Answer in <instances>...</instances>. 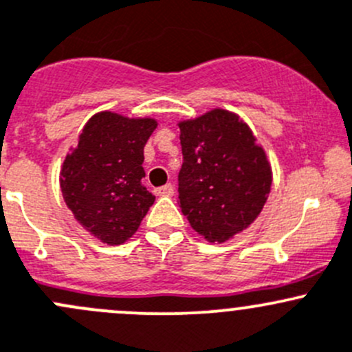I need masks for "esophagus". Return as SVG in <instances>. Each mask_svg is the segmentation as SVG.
<instances>
[{
	"mask_svg": "<svg viewBox=\"0 0 352 352\" xmlns=\"http://www.w3.org/2000/svg\"><path fill=\"white\" fill-rule=\"evenodd\" d=\"M173 193H175V186H173L171 183L155 188V195H159V197H171Z\"/></svg>",
	"mask_w": 352,
	"mask_h": 352,
	"instance_id": "esophagus-1",
	"label": "esophagus"
}]
</instances>
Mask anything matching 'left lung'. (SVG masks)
Wrapping results in <instances>:
<instances>
[{
  "instance_id": "obj_1",
  "label": "left lung",
  "mask_w": 352,
  "mask_h": 352,
  "mask_svg": "<svg viewBox=\"0 0 352 352\" xmlns=\"http://www.w3.org/2000/svg\"><path fill=\"white\" fill-rule=\"evenodd\" d=\"M177 126L181 212L207 241H229L250 228L269 198L272 168L265 151L238 114L221 107Z\"/></svg>"
}]
</instances>
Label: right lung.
Listing matches in <instances>:
<instances>
[{
    "label": "right lung",
    "instance_id": "1",
    "mask_svg": "<svg viewBox=\"0 0 352 352\" xmlns=\"http://www.w3.org/2000/svg\"><path fill=\"white\" fill-rule=\"evenodd\" d=\"M157 128L154 118H128L113 111L94 114L59 173L63 198L94 238L123 245L137 232L155 197L142 179L144 147Z\"/></svg>",
    "mask_w": 352,
    "mask_h": 352
}]
</instances>
